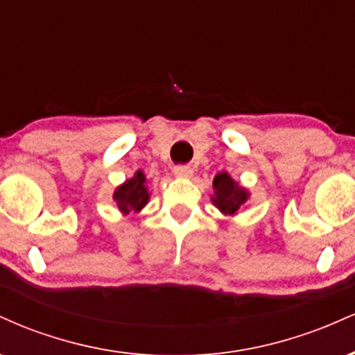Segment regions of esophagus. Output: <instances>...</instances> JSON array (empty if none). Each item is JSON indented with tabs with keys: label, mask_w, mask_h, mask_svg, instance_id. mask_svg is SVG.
<instances>
[{
	"label": "esophagus",
	"mask_w": 355,
	"mask_h": 355,
	"mask_svg": "<svg viewBox=\"0 0 355 355\" xmlns=\"http://www.w3.org/2000/svg\"><path fill=\"white\" fill-rule=\"evenodd\" d=\"M173 172L177 177H191V173H193V168H191L190 165H175Z\"/></svg>",
	"instance_id": "obj_1"
}]
</instances>
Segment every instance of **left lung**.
<instances>
[{
    "label": "left lung",
    "mask_w": 355,
    "mask_h": 355,
    "mask_svg": "<svg viewBox=\"0 0 355 355\" xmlns=\"http://www.w3.org/2000/svg\"><path fill=\"white\" fill-rule=\"evenodd\" d=\"M214 203L227 215H234L247 202L248 197L247 191L232 180L230 175L225 172L218 173L214 178Z\"/></svg>",
    "instance_id": "obj_1"
}]
</instances>
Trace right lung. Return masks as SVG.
<instances>
[{
    "label": "right lung",
    "instance_id": "right-lung-1",
    "mask_svg": "<svg viewBox=\"0 0 355 355\" xmlns=\"http://www.w3.org/2000/svg\"><path fill=\"white\" fill-rule=\"evenodd\" d=\"M148 191L145 187V175L141 172H137L132 180H128L120 189L115 191V200L118 209L123 214H130V211H138L141 207L148 202Z\"/></svg>",
    "mask_w": 355,
    "mask_h": 355
}]
</instances>
